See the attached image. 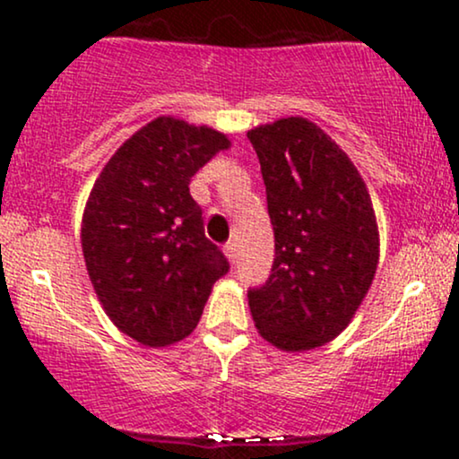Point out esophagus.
<instances>
[{
    "mask_svg": "<svg viewBox=\"0 0 459 459\" xmlns=\"http://www.w3.org/2000/svg\"><path fill=\"white\" fill-rule=\"evenodd\" d=\"M224 255L230 263H235V259H237V244H235V241H229V244L224 246Z\"/></svg>",
    "mask_w": 459,
    "mask_h": 459,
    "instance_id": "1",
    "label": "esophagus"
}]
</instances>
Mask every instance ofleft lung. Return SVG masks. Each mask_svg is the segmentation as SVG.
<instances>
[{"instance_id":"left-lung-1","label":"left lung","mask_w":459,"mask_h":459,"mask_svg":"<svg viewBox=\"0 0 459 459\" xmlns=\"http://www.w3.org/2000/svg\"><path fill=\"white\" fill-rule=\"evenodd\" d=\"M265 181L276 259L247 291L267 343L308 351L330 343L360 308L380 261L371 196L347 152L302 116L247 131Z\"/></svg>"}]
</instances>
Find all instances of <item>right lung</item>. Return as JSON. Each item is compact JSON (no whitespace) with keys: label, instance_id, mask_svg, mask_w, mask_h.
Segmentation results:
<instances>
[{"label":"right lung","instance_id":"obj_1","mask_svg":"<svg viewBox=\"0 0 459 459\" xmlns=\"http://www.w3.org/2000/svg\"><path fill=\"white\" fill-rule=\"evenodd\" d=\"M230 140L207 125L157 116L123 142L86 200L82 250L99 302L123 334L168 347L194 332L229 272L204 237L189 181Z\"/></svg>","mask_w":459,"mask_h":459}]
</instances>
